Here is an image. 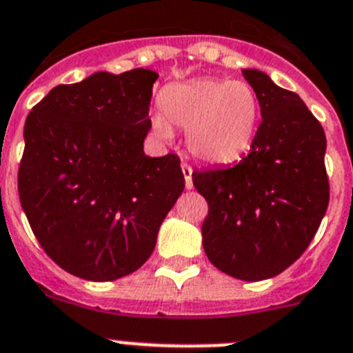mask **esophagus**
<instances>
[{
	"label": "esophagus",
	"instance_id": "34e87169",
	"mask_svg": "<svg viewBox=\"0 0 353 353\" xmlns=\"http://www.w3.org/2000/svg\"><path fill=\"white\" fill-rule=\"evenodd\" d=\"M182 171H183V179H185V187L187 189H192V168H190L189 164L183 163Z\"/></svg>",
	"mask_w": 353,
	"mask_h": 353
}]
</instances>
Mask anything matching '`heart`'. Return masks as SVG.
<instances>
[{"label": "heart", "instance_id": "heart-1", "mask_svg": "<svg viewBox=\"0 0 353 353\" xmlns=\"http://www.w3.org/2000/svg\"><path fill=\"white\" fill-rule=\"evenodd\" d=\"M163 114L152 116L157 139L170 140L171 126L187 130V147L206 164H229L248 152L256 133L260 102L241 79L197 78L161 93Z\"/></svg>", "mask_w": 353, "mask_h": 353}]
</instances>
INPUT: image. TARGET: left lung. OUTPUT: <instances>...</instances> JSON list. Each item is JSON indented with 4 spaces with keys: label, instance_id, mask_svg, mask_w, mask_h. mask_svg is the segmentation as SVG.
Masks as SVG:
<instances>
[{
    "label": "left lung",
    "instance_id": "left-lung-1",
    "mask_svg": "<svg viewBox=\"0 0 353 353\" xmlns=\"http://www.w3.org/2000/svg\"><path fill=\"white\" fill-rule=\"evenodd\" d=\"M261 123L248 156L232 168L194 171L206 199L203 246L218 270L263 281L293 265L314 239L330 204L321 123L294 92L244 69Z\"/></svg>",
    "mask_w": 353,
    "mask_h": 353
}]
</instances>
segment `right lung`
Masks as SVG:
<instances>
[{"label":"right lung","instance_id":"1","mask_svg":"<svg viewBox=\"0 0 353 353\" xmlns=\"http://www.w3.org/2000/svg\"><path fill=\"white\" fill-rule=\"evenodd\" d=\"M157 78L149 69L92 74L55 86L26 119L20 204L45 253L81 279L139 270L183 192L179 156L143 152Z\"/></svg>","mask_w":353,"mask_h":353}]
</instances>
